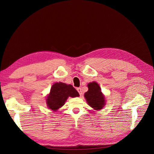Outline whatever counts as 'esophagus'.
I'll list each match as a JSON object with an SVG mask.
<instances>
[{"instance_id": "1", "label": "esophagus", "mask_w": 154, "mask_h": 154, "mask_svg": "<svg viewBox=\"0 0 154 154\" xmlns=\"http://www.w3.org/2000/svg\"><path fill=\"white\" fill-rule=\"evenodd\" d=\"M77 91H78V92H79V94H80V96H82V88H77Z\"/></svg>"}]
</instances>
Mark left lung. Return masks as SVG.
<instances>
[{"instance_id":"obj_1","label":"left lung","mask_w":154,"mask_h":154,"mask_svg":"<svg viewBox=\"0 0 154 154\" xmlns=\"http://www.w3.org/2000/svg\"><path fill=\"white\" fill-rule=\"evenodd\" d=\"M88 90L84 94L88 105L96 110L103 109L105 105V97L98 83L92 82L87 85Z\"/></svg>"}]
</instances>
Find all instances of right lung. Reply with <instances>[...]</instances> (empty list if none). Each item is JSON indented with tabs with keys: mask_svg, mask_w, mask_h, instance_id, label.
I'll return each mask as SVG.
<instances>
[{
	"mask_svg": "<svg viewBox=\"0 0 154 154\" xmlns=\"http://www.w3.org/2000/svg\"><path fill=\"white\" fill-rule=\"evenodd\" d=\"M79 96V93L72 85L57 82L51 88L49 94L46 97V103L50 110L57 111L65 104L69 97H75Z\"/></svg>",
	"mask_w": 154,
	"mask_h": 154,
	"instance_id": "obj_1",
	"label": "right lung"
}]
</instances>
